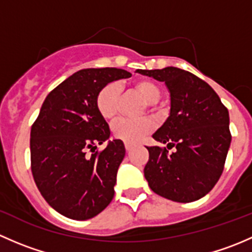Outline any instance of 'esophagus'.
<instances>
[{"instance_id": "obj_1", "label": "esophagus", "mask_w": 252, "mask_h": 252, "mask_svg": "<svg viewBox=\"0 0 252 252\" xmlns=\"http://www.w3.org/2000/svg\"><path fill=\"white\" fill-rule=\"evenodd\" d=\"M124 145H126V151H130V150L134 147V145L130 144V142H126V144H124Z\"/></svg>"}]
</instances>
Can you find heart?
Instances as JSON below:
<instances>
[{"mask_svg": "<svg viewBox=\"0 0 252 252\" xmlns=\"http://www.w3.org/2000/svg\"><path fill=\"white\" fill-rule=\"evenodd\" d=\"M134 89L140 94L145 102L151 108L161 98V89L152 80H147V79L138 80L134 84ZM119 97H121V88L116 83L106 84L96 95V108L100 116L106 121H111L118 114ZM152 129H154V126L147 119L131 121V119L122 118L112 124L113 135L119 140L130 142V144L141 141L151 133Z\"/></svg>", "mask_w": 252, "mask_h": 252, "instance_id": "obj_1", "label": "heart"}]
</instances>
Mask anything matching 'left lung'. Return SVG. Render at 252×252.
Instances as JSON below:
<instances>
[{
	"instance_id": "1",
	"label": "left lung",
	"mask_w": 252,
	"mask_h": 252,
	"mask_svg": "<svg viewBox=\"0 0 252 252\" xmlns=\"http://www.w3.org/2000/svg\"><path fill=\"white\" fill-rule=\"evenodd\" d=\"M136 72L163 81L171 94L169 117L152 135L167 147H146L149 187L172 201H196L212 190L224 169L232 141L227 107L206 81L184 69Z\"/></svg>"
}]
</instances>
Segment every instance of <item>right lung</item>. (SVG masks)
<instances>
[{"mask_svg":"<svg viewBox=\"0 0 252 252\" xmlns=\"http://www.w3.org/2000/svg\"><path fill=\"white\" fill-rule=\"evenodd\" d=\"M118 68H88L70 75L45 98L30 131L35 184L58 213L85 220L102 212L114 196L122 140L108 141L110 126L96 108V95L111 81L130 78ZM93 154L87 156V150Z\"/></svg>","mask_w":252,"mask_h":252,"instance_id":"add662e5","label":"right lung"}]
</instances>
